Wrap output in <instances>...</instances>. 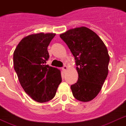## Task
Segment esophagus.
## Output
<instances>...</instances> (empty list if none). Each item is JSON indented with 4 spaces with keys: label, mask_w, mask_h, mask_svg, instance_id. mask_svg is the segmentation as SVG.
Masks as SVG:
<instances>
[{
    "label": "esophagus",
    "mask_w": 126,
    "mask_h": 126,
    "mask_svg": "<svg viewBox=\"0 0 126 126\" xmlns=\"http://www.w3.org/2000/svg\"><path fill=\"white\" fill-rule=\"evenodd\" d=\"M61 69L63 70V71H66L67 69V66H66V65H63V67H61Z\"/></svg>",
    "instance_id": "obj_1"
}]
</instances>
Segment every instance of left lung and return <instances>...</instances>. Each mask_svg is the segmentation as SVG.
<instances>
[{
    "mask_svg": "<svg viewBox=\"0 0 126 126\" xmlns=\"http://www.w3.org/2000/svg\"><path fill=\"white\" fill-rule=\"evenodd\" d=\"M75 57L79 79L71 86L73 96L90 101L101 91L108 75L110 57L107 48L95 32L82 27L60 34Z\"/></svg>",
    "mask_w": 126,
    "mask_h": 126,
    "instance_id": "8db88e82",
    "label": "left lung"
}]
</instances>
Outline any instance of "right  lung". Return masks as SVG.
Masks as SVG:
<instances>
[{"mask_svg": "<svg viewBox=\"0 0 126 126\" xmlns=\"http://www.w3.org/2000/svg\"><path fill=\"white\" fill-rule=\"evenodd\" d=\"M53 33H38L25 37L14 52V66L25 92L35 101H49L61 82V71L46 64L47 46Z\"/></svg>", "mask_w": 126, "mask_h": 126, "instance_id": "obj_1", "label": "right lung"}]
</instances>
